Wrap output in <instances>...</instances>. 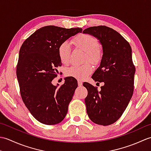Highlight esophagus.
<instances>
[{
	"label": "esophagus",
	"instance_id": "1",
	"mask_svg": "<svg viewBox=\"0 0 151 151\" xmlns=\"http://www.w3.org/2000/svg\"><path fill=\"white\" fill-rule=\"evenodd\" d=\"M78 86H80V87H81V86H82V82L81 81H80V80H78Z\"/></svg>",
	"mask_w": 151,
	"mask_h": 151
}]
</instances>
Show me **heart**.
Wrapping results in <instances>:
<instances>
[{"label": "heart", "mask_w": 151, "mask_h": 151, "mask_svg": "<svg viewBox=\"0 0 151 151\" xmlns=\"http://www.w3.org/2000/svg\"><path fill=\"white\" fill-rule=\"evenodd\" d=\"M74 45L78 49L87 53L86 60L93 63H97L102 58V51L98 47V40L89 34H81L73 40ZM70 45L68 41H64L58 47V56L61 62L67 64L69 62ZM93 67L91 64L86 63L81 66H72L66 70V75L76 79H83L92 73Z\"/></svg>", "instance_id": "heart-1"}]
</instances>
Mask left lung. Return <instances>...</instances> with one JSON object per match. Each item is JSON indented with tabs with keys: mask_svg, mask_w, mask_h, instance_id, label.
Returning a JSON list of instances; mask_svg holds the SVG:
<instances>
[{
	"mask_svg": "<svg viewBox=\"0 0 151 151\" xmlns=\"http://www.w3.org/2000/svg\"><path fill=\"white\" fill-rule=\"evenodd\" d=\"M83 33L99 40L103 52L100 66L91 76L95 82L104 83L101 90L88 82L83 84L88 92L86 110L93 123L107 126L120 118L133 95L136 69L132 49L119 33L108 27H89Z\"/></svg>",
	"mask_w": 151,
	"mask_h": 151,
	"instance_id": "obj_1",
	"label": "left lung"
}]
</instances>
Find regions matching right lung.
<instances>
[{
    "instance_id": "obj_1",
    "label": "right lung",
    "mask_w": 151,
    "mask_h": 151,
    "mask_svg": "<svg viewBox=\"0 0 151 151\" xmlns=\"http://www.w3.org/2000/svg\"><path fill=\"white\" fill-rule=\"evenodd\" d=\"M81 28L47 26L40 28L24 41L19 50L17 77L22 101L33 117L45 124L62 122L68 111L76 88V80L65 78L58 88L52 80L62 65L58 56L60 44L82 32Z\"/></svg>"
}]
</instances>
